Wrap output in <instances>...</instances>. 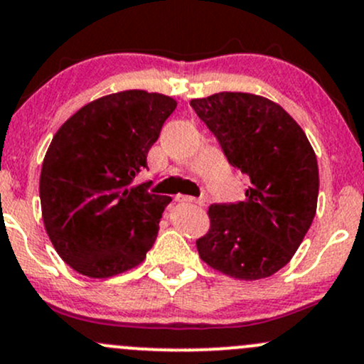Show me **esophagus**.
I'll return each mask as SVG.
<instances>
[{
    "label": "esophagus",
    "mask_w": 364,
    "mask_h": 364,
    "mask_svg": "<svg viewBox=\"0 0 364 364\" xmlns=\"http://www.w3.org/2000/svg\"><path fill=\"white\" fill-rule=\"evenodd\" d=\"M176 202H181V204H197V205H204V200H202V198L190 197V195H176Z\"/></svg>",
    "instance_id": "1"
}]
</instances>
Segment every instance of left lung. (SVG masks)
I'll list each match as a JSON object with an SVG mask.
<instances>
[{
    "label": "left lung",
    "instance_id": "8db88e82",
    "mask_svg": "<svg viewBox=\"0 0 364 364\" xmlns=\"http://www.w3.org/2000/svg\"><path fill=\"white\" fill-rule=\"evenodd\" d=\"M190 106L228 164L251 181L246 200L209 208L211 227L197 240L198 255L240 281L270 277L293 258L316 216V153L300 125L262 95L218 92Z\"/></svg>",
    "mask_w": 364,
    "mask_h": 364
}]
</instances>
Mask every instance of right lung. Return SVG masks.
Wrapping results in <instances>:
<instances>
[{
	"instance_id": "1",
	"label": "right lung",
	"mask_w": 364,
	"mask_h": 364,
	"mask_svg": "<svg viewBox=\"0 0 364 364\" xmlns=\"http://www.w3.org/2000/svg\"><path fill=\"white\" fill-rule=\"evenodd\" d=\"M178 102L124 90L89 102L53 136L40 176L45 230L78 274L106 279L139 265L172 200L132 186Z\"/></svg>"
}]
</instances>
